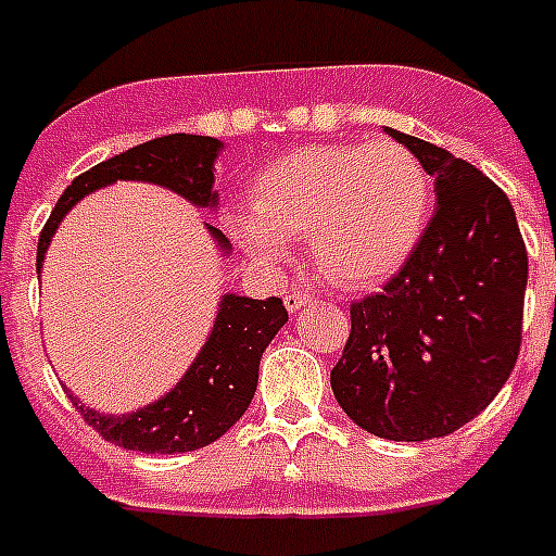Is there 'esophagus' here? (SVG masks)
<instances>
[{"label":"esophagus","instance_id":"esophagus-1","mask_svg":"<svg viewBox=\"0 0 556 556\" xmlns=\"http://www.w3.org/2000/svg\"><path fill=\"white\" fill-rule=\"evenodd\" d=\"M311 300H314V296H311L308 291H288L286 293V308L288 311H300L302 305H311Z\"/></svg>","mask_w":556,"mask_h":556}]
</instances>
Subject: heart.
I'll return each mask as SVG.
<instances>
[{"label": "heart", "mask_w": 556, "mask_h": 556, "mask_svg": "<svg viewBox=\"0 0 556 556\" xmlns=\"http://www.w3.org/2000/svg\"><path fill=\"white\" fill-rule=\"evenodd\" d=\"M426 168L405 146H305L270 162L254 182L256 216L233 237L263 263H279L286 237L308 233L314 263L342 288L391 277L426 228Z\"/></svg>", "instance_id": "obj_1"}]
</instances>
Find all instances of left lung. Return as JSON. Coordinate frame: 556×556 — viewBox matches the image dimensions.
Returning a JSON list of instances; mask_svg holds the SVG:
<instances>
[{
	"label": "left lung",
	"mask_w": 556,
	"mask_h": 556,
	"mask_svg": "<svg viewBox=\"0 0 556 556\" xmlns=\"http://www.w3.org/2000/svg\"><path fill=\"white\" fill-rule=\"evenodd\" d=\"M388 134L434 176L437 207L382 291L351 302L331 388L368 434L419 442L471 422L514 371L528 251L500 185L445 148Z\"/></svg>",
	"instance_id": "1"
}]
</instances>
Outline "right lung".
Here are the masks:
<instances>
[{"instance_id": "right-lung-1", "label": "right lung", "mask_w": 556, "mask_h": 556, "mask_svg": "<svg viewBox=\"0 0 556 556\" xmlns=\"http://www.w3.org/2000/svg\"><path fill=\"white\" fill-rule=\"evenodd\" d=\"M219 139L193 137V134H168V137L148 139L142 146L128 148L111 160L99 162L90 170L79 174L59 197L56 207L48 216L39 248H36V268H42L45 251L62 216L83 200L85 193L97 191L116 179H146V182L165 185L193 205H216L214 160L219 153ZM219 242L223 233L211 228ZM288 323V311L279 296L268 300H248V296H225L214 331L207 337L205 349L197 363L188 368L182 382L162 396L160 403L146 405L128 417H105L85 408L76 396H71L74 408L93 426L102 440L114 442L128 451L142 454H185L228 431L254 400L256 380H260V356L268 342Z\"/></svg>"}]
</instances>
